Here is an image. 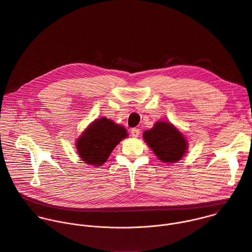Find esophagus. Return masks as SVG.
Returning <instances> with one entry per match:
<instances>
[{"mask_svg": "<svg viewBox=\"0 0 252 252\" xmlns=\"http://www.w3.org/2000/svg\"><path fill=\"white\" fill-rule=\"evenodd\" d=\"M130 133H131V135H132L133 137H137V136L139 135V129H137V128H131Z\"/></svg>", "mask_w": 252, "mask_h": 252, "instance_id": "34e87169", "label": "esophagus"}]
</instances>
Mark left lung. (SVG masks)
Masks as SVG:
<instances>
[{
    "label": "left lung",
    "mask_w": 252,
    "mask_h": 252,
    "mask_svg": "<svg viewBox=\"0 0 252 252\" xmlns=\"http://www.w3.org/2000/svg\"><path fill=\"white\" fill-rule=\"evenodd\" d=\"M142 136L158 159L164 163L181 160L189 149L185 135L170 123L157 122Z\"/></svg>",
    "instance_id": "1"
}]
</instances>
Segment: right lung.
Listing matches in <instances>:
<instances>
[{
  "instance_id": "1",
  "label": "right lung",
  "mask_w": 252,
  "mask_h": 252,
  "mask_svg": "<svg viewBox=\"0 0 252 252\" xmlns=\"http://www.w3.org/2000/svg\"><path fill=\"white\" fill-rule=\"evenodd\" d=\"M126 136L127 132L124 126L100 118L93 122L77 139V152L85 163L94 167L100 166Z\"/></svg>"
}]
</instances>
